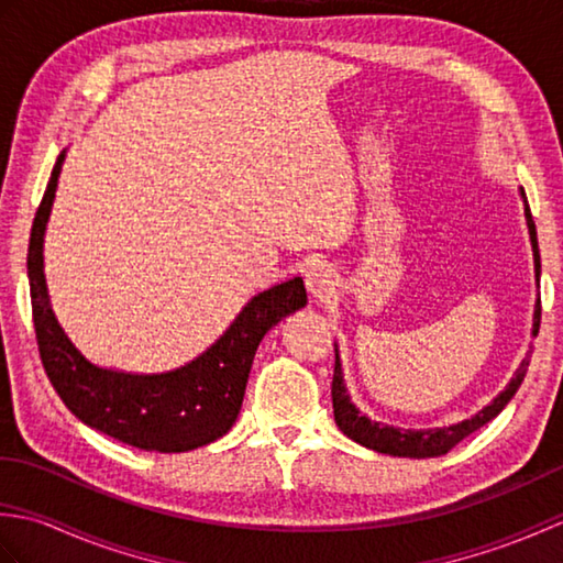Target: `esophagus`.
<instances>
[{"label":"esophagus","mask_w":563,"mask_h":563,"mask_svg":"<svg viewBox=\"0 0 563 563\" xmlns=\"http://www.w3.org/2000/svg\"><path fill=\"white\" fill-rule=\"evenodd\" d=\"M305 283H307L309 295H312L317 302L327 300V297L333 292V285H336V280H333V273L327 263H312V266H309L305 273Z\"/></svg>","instance_id":"1"}]
</instances>
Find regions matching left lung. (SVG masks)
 <instances>
[{
	"mask_svg": "<svg viewBox=\"0 0 563 563\" xmlns=\"http://www.w3.org/2000/svg\"><path fill=\"white\" fill-rule=\"evenodd\" d=\"M520 196L525 202V220H528V230H530V242H532V254H534V278L540 283V246H537V230H534V220L528 206V198H525V190L520 188ZM540 319H542V305L537 300L534 307V324H532V336H537L540 331ZM530 361L525 357L522 365L518 367L516 377L508 382V387L498 394V397L484 406L479 413H474L472 418H466L462 423H454L448 428H428V430H404V428H394L385 426L377 421H369L367 416L355 409V404L349 397V389H345L343 382V369L339 361V351H336V365H333V382H331V399H333V418H336V426L343 430V435H349L351 440L361 442V445L375 450V452H385L394 454V457H440V454L450 452L457 442H462L466 435H472L476 428H482L484 423L492 421L504 406L516 397L518 387L522 385L525 373H528Z\"/></svg>",
	"mask_w": 563,
	"mask_h": 563,
	"instance_id": "obj_1",
	"label": "left lung"
}]
</instances>
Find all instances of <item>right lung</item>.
Listing matches in <instances>:
<instances>
[{
  "instance_id": "obj_1",
  "label": "right lung",
  "mask_w": 563,
  "mask_h": 563,
  "mask_svg": "<svg viewBox=\"0 0 563 563\" xmlns=\"http://www.w3.org/2000/svg\"><path fill=\"white\" fill-rule=\"evenodd\" d=\"M59 154L29 242L35 341L51 385L81 423L140 450L188 452L222 438L236 421L261 339L307 305L302 278L251 297L222 336L188 365L162 375H133L89 363L57 324L43 275V236L51 218Z\"/></svg>"
}]
</instances>
